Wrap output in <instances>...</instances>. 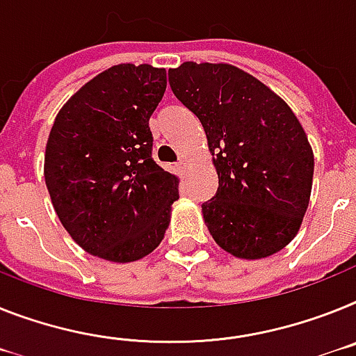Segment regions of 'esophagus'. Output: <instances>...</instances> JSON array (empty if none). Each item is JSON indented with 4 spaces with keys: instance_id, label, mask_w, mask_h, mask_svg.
Listing matches in <instances>:
<instances>
[{
    "instance_id": "obj_1",
    "label": "esophagus",
    "mask_w": 356,
    "mask_h": 356,
    "mask_svg": "<svg viewBox=\"0 0 356 356\" xmlns=\"http://www.w3.org/2000/svg\"><path fill=\"white\" fill-rule=\"evenodd\" d=\"M177 168L181 170V172H184V170L188 168V159H186V157H181V159H179V163H177Z\"/></svg>"
}]
</instances>
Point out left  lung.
<instances>
[{"label": "left lung", "mask_w": 356, "mask_h": 356, "mask_svg": "<svg viewBox=\"0 0 356 356\" xmlns=\"http://www.w3.org/2000/svg\"><path fill=\"white\" fill-rule=\"evenodd\" d=\"M173 94L202 122L219 188L202 204L224 252L255 261L280 252L300 229L313 184L312 145L286 101L228 63L168 70Z\"/></svg>", "instance_id": "8db88e82"}]
</instances>
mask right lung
<instances>
[{
	"mask_svg": "<svg viewBox=\"0 0 356 356\" xmlns=\"http://www.w3.org/2000/svg\"><path fill=\"white\" fill-rule=\"evenodd\" d=\"M164 90V68L115 65L72 95L50 130L44 183L54 210L70 237L104 261L154 252L179 199V179L152 157L148 121Z\"/></svg>",
	"mask_w": 356,
	"mask_h": 356,
	"instance_id": "1",
	"label": "right lung"
}]
</instances>
